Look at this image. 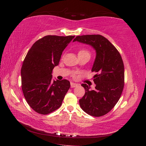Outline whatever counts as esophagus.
Instances as JSON below:
<instances>
[{"label": "esophagus", "instance_id": "esophagus-1", "mask_svg": "<svg viewBox=\"0 0 146 146\" xmlns=\"http://www.w3.org/2000/svg\"><path fill=\"white\" fill-rule=\"evenodd\" d=\"M78 86V84L77 83H73V82H71V88H75L76 87V86Z\"/></svg>", "mask_w": 146, "mask_h": 146}]
</instances>
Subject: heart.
<instances>
[{"label": "heart", "instance_id": "1", "mask_svg": "<svg viewBox=\"0 0 146 146\" xmlns=\"http://www.w3.org/2000/svg\"><path fill=\"white\" fill-rule=\"evenodd\" d=\"M89 54V52L88 51L85 50V49H81L79 52H78V54Z\"/></svg>", "mask_w": 146, "mask_h": 146}]
</instances>
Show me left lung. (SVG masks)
Instances as JSON below:
<instances>
[{
  "mask_svg": "<svg viewBox=\"0 0 146 146\" xmlns=\"http://www.w3.org/2000/svg\"><path fill=\"white\" fill-rule=\"evenodd\" d=\"M89 44L95 49L96 58L92 71L97 74L94 82L96 86L91 90L85 83L84 96L79 100L82 110L94 117H101L112 109L119 101L124 86V66L115 47L100 35L76 36L73 42Z\"/></svg>",
  "mask_w": 146,
  "mask_h": 146,
  "instance_id": "1",
  "label": "left lung"
}]
</instances>
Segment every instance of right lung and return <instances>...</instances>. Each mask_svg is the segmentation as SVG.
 I'll list each match as a JSON object with an SVG mask.
<instances>
[{"instance_id":"add662e5","label":"right lung","mask_w":146,"mask_h":146,"mask_svg":"<svg viewBox=\"0 0 146 146\" xmlns=\"http://www.w3.org/2000/svg\"><path fill=\"white\" fill-rule=\"evenodd\" d=\"M75 36L48 35L34 43L21 68L22 90L29 106L37 113L49 114L61 107L70 87L67 80H52V71L62 52Z\"/></svg>"}]
</instances>
